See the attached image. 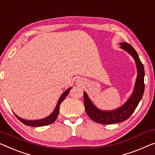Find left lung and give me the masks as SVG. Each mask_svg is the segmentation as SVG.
<instances>
[{
    "label": "left lung",
    "instance_id": "1",
    "mask_svg": "<svg viewBox=\"0 0 155 155\" xmlns=\"http://www.w3.org/2000/svg\"><path fill=\"white\" fill-rule=\"evenodd\" d=\"M120 45L121 46L120 48L129 53L135 61L137 69V78L136 80L134 88L130 97L122 107L112 110H102L99 109L90 100L86 92H84L85 111L92 120L97 123L103 124H116L128 119L137 108L143 95L145 90V70L143 64L140 61L137 52L129 44L122 42Z\"/></svg>",
    "mask_w": 155,
    "mask_h": 155
}]
</instances>
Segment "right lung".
Wrapping results in <instances>:
<instances>
[{
	"label": "right lung",
	"instance_id": "add662e5",
	"mask_svg": "<svg viewBox=\"0 0 155 155\" xmlns=\"http://www.w3.org/2000/svg\"><path fill=\"white\" fill-rule=\"evenodd\" d=\"M71 87H70L68 88L65 92H64L63 94L60 97L58 101L56 107H55V109L51 114L50 115H48V117H46L43 119H40V120H24L21 118V117H18L17 115H16L15 113L14 114L15 115V116L17 117V118L19 120L24 123L25 125L27 126H31V127H42V126H46V125H48V124L53 123L54 122L55 120H56L58 115L59 114V109H60V105L62 103L65 97L68 95L69 92H70V91L71 90Z\"/></svg>",
	"mask_w": 155,
	"mask_h": 155
}]
</instances>
